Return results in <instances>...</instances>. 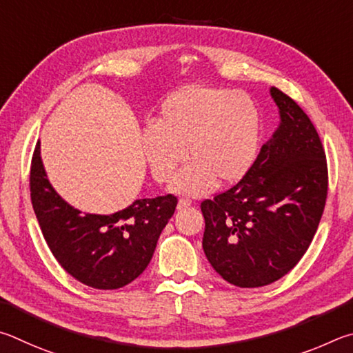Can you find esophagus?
<instances>
[{"instance_id":"esophagus-1","label":"esophagus","mask_w":353,"mask_h":353,"mask_svg":"<svg viewBox=\"0 0 353 353\" xmlns=\"http://www.w3.org/2000/svg\"><path fill=\"white\" fill-rule=\"evenodd\" d=\"M190 205H192V203H190V200H186V199H180L178 200V209H186V208H189Z\"/></svg>"}]
</instances>
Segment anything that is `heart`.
Segmentation results:
<instances>
[{"label":"heart","instance_id":"heart-1","mask_svg":"<svg viewBox=\"0 0 353 353\" xmlns=\"http://www.w3.org/2000/svg\"><path fill=\"white\" fill-rule=\"evenodd\" d=\"M261 144V113L250 94L188 86L164 101L142 148L158 183L169 181L184 158L192 161L172 181L178 194L200 196L215 183L232 184L250 172Z\"/></svg>","mask_w":353,"mask_h":353}]
</instances>
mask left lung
<instances>
[{
    "label": "left lung",
    "instance_id": "left-lung-1",
    "mask_svg": "<svg viewBox=\"0 0 353 353\" xmlns=\"http://www.w3.org/2000/svg\"><path fill=\"white\" fill-rule=\"evenodd\" d=\"M281 123L236 186L201 203L203 250L232 285L263 287L292 271L323 217L327 161L304 110L271 88Z\"/></svg>",
    "mask_w": 353,
    "mask_h": 353
}]
</instances>
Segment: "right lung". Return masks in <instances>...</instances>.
Segmentation results:
<instances>
[{
  "mask_svg": "<svg viewBox=\"0 0 353 353\" xmlns=\"http://www.w3.org/2000/svg\"><path fill=\"white\" fill-rule=\"evenodd\" d=\"M30 200L49 250L68 274L97 290L128 285L150 263L176 196L141 199L110 215L82 214L55 192L37 144L30 164Z\"/></svg>",
  "mask_w": 353,
  "mask_h": 353,
  "instance_id": "add662e5",
  "label": "right lung"
}]
</instances>
